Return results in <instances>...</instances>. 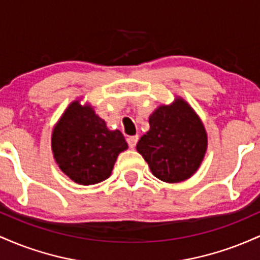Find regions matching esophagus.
I'll list each match as a JSON object with an SVG mask.
<instances>
[{
    "mask_svg": "<svg viewBox=\"0 0 260 260\" xmlns=\"http://www.w3.org/2000/svg\"><path fill=\"white\" fill-rule=\"evenodd\" d=\"M138 136H132V137H128L127 138V142H128V145H129L131 149L136 148L137 143H138Z\"/></svg>",
    "mask_w": 260,
    "mask_h": 260,
    "instance_id": "1",
    "label": "esophagus"
}]
</instances>
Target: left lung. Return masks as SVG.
Segmentation results:
<instances>
[{
  "instance_id": "1",
  "label": "left lung",
  "mask_w": 260,
  "mask_h": 260,
  "mask_svg": "<svg viewBox=\"0 0 260 260\" xmlns=\"http://www.w3.org/2000/svg\"><path fill=\"white\" fill-rule=\"evenodd\" d=\"M150 128L137 144L151 172L168 183L186 181L201 166L208 148L204 124L186 100L176 96L149 116Z\"/></svg>"
}]
</instances>
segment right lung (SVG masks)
<instances>
[{
  "instance_id": "right-lung-1",
  "label": "right lung",
  "mask_w": 260,
  "mask_h": 260,
  "mask_svg": "<svg viewBox=\"0 0 260 260\" xmlns=\"http://www.w3.org/2000/svg\"><path fill=\"white\" fill-rule=\"evenodd\" d=\"M53 159L61 171L83 186L96 184L111 175L118 154L128 148L120 131H110L91 105L74 100L55 124Z\"/></svg>"
}]
</instances>
